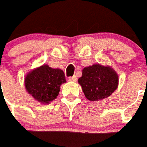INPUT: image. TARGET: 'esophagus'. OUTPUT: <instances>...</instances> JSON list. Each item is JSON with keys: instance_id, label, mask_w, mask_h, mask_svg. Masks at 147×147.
<instances>
[{"instance_id": "1", "label": "esophagus", "mask_w": 147, "mask_h": 147, "mask_svg": "<svg viewBox=\"0 0 147 147\" xmlns=\"http://www.w3.org/2000/svg\"><path fill=\"white\" fill-rule=\"evenodd\" d=\"M68 80L69 81H73V82H76V81L77 80V78L76 76H73L71 77H69L68 78Z\"/></svg>"}]
</instances>
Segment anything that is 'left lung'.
I'll return each mask as SVG.
<instances>
[{
    "label": "left lung",
    "instance_id": "obj_1",
    "mask_svg": "<svg viewBox=\"0 0 147 147\" xmlns=\"http://www.w3.org/2000/svg\"><path fill=\"white\" fill-rule=\"evenodd\" d=\"M78 82L85 97L94 102L109 97L116 90L119 76L112 67L96 63L84 67Z\"/></svg>",
    "mask_w": 147,
    "mask_h": 147
}]
</instances>
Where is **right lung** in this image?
Returning a JSON list of instances; mask_svg holds the SVG:
<instances>
[{"label":"right lung","mask_w":147,"mask_h":147,"mask_svg":"<svg viewBox=\"0 0 147 147\" xmlns=\"http://www.w3.org/2000/svg\"><path fill=\"white\" fill-rule=\"evenodd\" d=\"M63 83H66V79L63 71L47 64L31 71L24 79L28 93L43 104L56 99Z\"/></svg>","instance_id":"add662e5"}]
</instances>
